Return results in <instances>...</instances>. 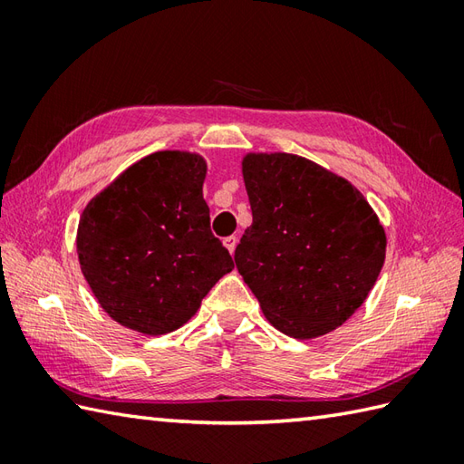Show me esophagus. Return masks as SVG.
I'll list each match as a JSON object with an SVG mask.
<instances>
[{
    "instance_id": "34e87169",
    "label": "esophagus",
    "mask_w": 464,
    "mask_h": 464,
    "mask_svg": "<svg viewBox=\"0 0 464 464\" xmlns=\"http://www.w3.org/2000/svg\"><path fill=\"white\" fill-rule=\"evenodd\" d=\"M223 243H225V247L229 249V253L233 255V253H235V247H237V237H235V235H229V237L223 239Z\"/></svg>"
}]
</instances>
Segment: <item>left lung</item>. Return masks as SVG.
<instances>
[{
    "mask_svg": "<svg viewBox=\"0 0 464 464\" xmlns=\"http://www.w3.org/2000/svg\"><path fill=\"white\" fill-rule=\"evenodd\" d=\"M253 223L235 265L275 329L313 339L367 299L387 237L371 205L343 177L291 153L243 160Z\"/></svg>",
    "mask_w": 464,
    "mask_h": 464,
    "instance_id": "8db88e82",
    "label": "left lung"
}]
</instances>
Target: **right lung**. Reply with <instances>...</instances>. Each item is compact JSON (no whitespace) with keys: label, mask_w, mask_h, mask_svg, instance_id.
Listing matches in <instances>:
<instances>
[{"label":"right lung","mask_w":464,"mask_h":464,"mask_svg":"<svg viewBox=\"0 0 464 464\" xmlns=\"http://www.w3.org/2000/svg\"><path fill=\"white\" fill-rule=\"evenodd\" d=\"M199 155L157 151L93 197L77 229L83 277L105 313L143 334L179 329L233 259L211 233Z\"/></svg>","instance_id":"add662e5"}]
</instances>
